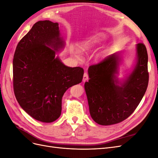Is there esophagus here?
Listing matches in <instances>:
<instances>
[{
    "instance_id": "1",
    "label": "esophagus",
    "mask_w": 158,
    "mask_h": 158,
    "mask_svg": "<svg viewBox=\"0 0 158 158\" xmlns=\"http://www.w3.org/2000/svg\"><path fill=\"white\" fill-rule=\"evenodd\" d=\"M89 78V76H88V74L87 73H85L84 74L83 76V82H85V81H87Z\"/></svg>"
}]
</instances>
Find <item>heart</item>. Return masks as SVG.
Returning a JSON list of instances; mask_svg holds the SVG:
<instances>
[{
    "mask_svg": "<svg viewBox=\"0 0 158 158\" xmlns=\"http://www.w3.org/2000/svg\"><path fill=\"white\" fill-rule=\"evenodd\" d=\"M103 35L98 34L94 36L90 37L89 39L81 43L79 45V51L78 49H74V52L76 55H79L80 52H89L95 47L103 41ZM102 55H99L98 56H101Z\"/></svg>",
    "mask_w": 158,
    "mask_h": 158,
    "instance_id": "heart-1",
    "label": "heart"
}]
</instances>
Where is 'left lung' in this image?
I'll return each mask as SVG.
<instances>
[{
  "label": "left lung",
  "instance_id": "1",
  "mask_svg": "<svg viewBox=\"0 0 158 158\" xmlns=\"http://www.w3.org/2000/svg\"><path fill=\"white\" fill-rule=\"evenodd\" d=\"M136 51V64L122 81L117 76L121 60L118 52L88 68L89 80L84 88L90 115L99 125H111L125 120L144 95L149 80L147 50L144 44H138Z\"/></svg>",
  "mask_w": 158,
  "mask_h": 158
}]
</instances>
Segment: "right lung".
<instances>
[{
  "label": "right lung",
  "instance_id": "obj_1",
  "mask_svg": "<svg viewBox=\"0 0 158 158\" xmlns=\"http://www.w3.org/2000/svg\"><path fill=\"white\" fill-rule=\"evenodd\" d=\"M58 23L39 21L18 43L13 59V87L20 107L35 120L52 123L62 110V98L82 82L84 69L62 63L64 47Z\"/></svg>",
  "mask_w": 158,
  "mask_h": 158
}]
</instances>
